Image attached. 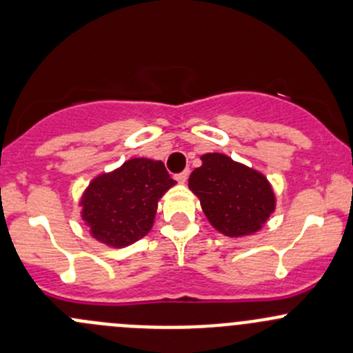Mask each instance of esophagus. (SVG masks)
Segmentation results:
<instances>
[{
    "instance_id": "obj_1",
    "label": "esophagus",
    "mask_w": 353,
    "mask_h": 353,
    "mask_svg": "<svg viewBox=\"0 0 353 353\" xmlns=\"http://www.w3.org/2000/svg\"><path fill=\"white\" fill-rule=\"evenodd\" d=\"M188 176H190V170H183V172H179L176 176V179H177V183H181V184H184L188 181Z\"/></svg>"
}]
</instances>
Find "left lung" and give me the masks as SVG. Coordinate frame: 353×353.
<instances>
[{"mask_svg":"<svg viewBox=\"0 0 353 353\" xmlns=\"http://www.w3.org/2000/svg\"><path fill=\"white\" fill-rule=\"evenodd\" d=\"M190 190L199 198L208 222L229 237L258 232L275 212L268 179L223 154L201 155V167L190 176Z\"/></svg>","mask_w":353,"mask_h":353,"instance_id":"8db88e82","label":"left lung"}]
</instances>
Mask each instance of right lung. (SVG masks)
I'll return each mask as SVG.
<instances>
[{
    "label": "right lung",
    "instance_id": "add662e5",
    "mask_svg": "<svg viewBox=\"0 0 353 353\" xmlns=\"http://www.w3.org/2000/svg\"><path fill=\"white\" fill-rule=\"evenodd\" d=\"M174 184L160 160L130 159L88 184L80 201L81 219L95 241L124 248L150 232L157 203Z\"/></svg>",
    "mask_w": 353,
    "mask_h": 353
}]
</instances>
